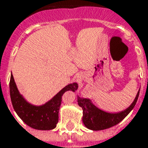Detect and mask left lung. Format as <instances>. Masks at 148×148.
<instances>
[{
  "instance_id": "obj_1",
  "label": "left lung",
  "mask_w": 148,
  "mask_h": 148,
  "mask_svg": "<svg viewBox=\"0 0 148 148\" xmlns=\"http://www.w3.org/2000/svg\"><path fill=\"white\" fill-rule=\"evenodd\" d=\"M140 90L137 93L136 96L134 99L133 102L131 104L127 109L116 113H110L106 111H103L99 108H97L92 101L89 98H82L77 97L78 106L82 107L83 110V116L82 121L84 125L93 131L104 130L106 128L115 126L119 124L121 121L127 116L136 106L137 100L140 94Z\"/></svg>"
}]
</instances>
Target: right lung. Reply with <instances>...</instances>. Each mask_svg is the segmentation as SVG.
Returning <instances> with one entry per match:
<instances>
[{
	"label": "right lung",
	"instance_id": "obj_1",
	"mask_svg": "<svg viewBox=\"0 0 148 148\" xmlns=\"http://www.w3.org/2000/svg\"><path fill=\"white\" fill-rule=\"evenodd\" d=\"M77 88L78 85L76 82L69 84L47 102L42 106H35L20 93L12 75L9 82L10 97L15 112L27 125L37 130H51L56 127L63 93L68 90L74 92Z\"/></svg>",
	"mask_w": 148,
	"mask_h": 148
}]
</instances>
